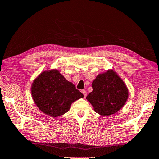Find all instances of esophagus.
Returning <instances> with one entry per match:
<instances>
[{
  "instance_id": "34e87169",
  "label": "esophagus",
  "mask_w": 159,
  "mask_h": 159,
  "mask_svg": "<svg viewBox=\"0 0 159 159\" xmlns=\"http://www.w3.org/2000/svg\"><path fill=\"white\" fill-rule=\"evenodd\" d=\"M82 94H83V95H84V98H86V96H87V93L85 90H82Z\"/></svg>"
}]
</instances>
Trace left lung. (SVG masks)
<instances>
[{
	"instance_id": "8db88e82",
	"label": "left lung",
	"mask_w": 159,
	"mask_h": 159,
	"mask_svg": "<svg viewBox=\"0 0 159 159\" xmlns=\"http://www.w3.org/2000/svg\"><path fill=\"white\" fill-rule=\"evenodd\" d=\"M93 92L86 99L97 113L107 116L119 111L128 98L125 82L113 70L100 73L92 83Z\"/></svg>"
}]
</instances>
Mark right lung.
I'll return each instance as SVG.
<instances>
[{
	"label": "right lung",
	"instance_id": "obj_1",
	"mask_svg": "<svg viewBox=\"0 0 159 159\" xmlns=\"http://www.w3.org/2000/svg\"><path fill=\"white\" fill-rule=\"evenodd\" d=\"M31 92L39 109L55 118L67 112L72 102L84 97L58 70L43 71L34 80Z\"/></svg>",
	"mask_w": 159,
	"mask_h": 159
}]
</instances>
